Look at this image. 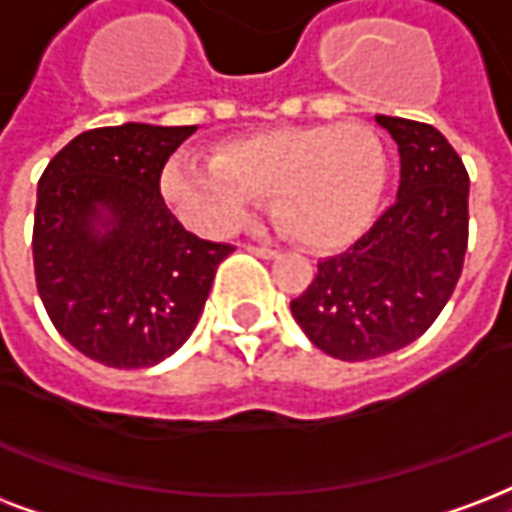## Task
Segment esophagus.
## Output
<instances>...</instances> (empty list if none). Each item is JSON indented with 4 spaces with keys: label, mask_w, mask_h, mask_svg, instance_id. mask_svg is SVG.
Instances as JSON below:
<instances>
[{
    "label": "esophagus",
    "mask_w": 512,
    "mask_h": 512,
    "mask_svg": "<svg viewBox=\"0 0 512 512\" xmlns=\"http://www.w3.org/2000/svg\"><path fill=\"white\" fill-rule=\"evenodd\" d=\"M246 252H252L255 257H263V260H274V257H279V252H276V249H268V246H246Z\"/></svg>",
    "instance_id": "1"
}]
</instances>
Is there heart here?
I'll return each instance as SVG.
<instances>
[{"mask_svg":"<svg viewBox=\"0 0 512 512\" xmlns=\"http://www.w3.org/2000/svg\"><path fill=\"white\" fill-rule=\"evenodd\" d=\"M160 184L198 233H233L271 195L276 222L298 244L333 252L372 227L388 184V151L361 121L282 127L227 143L214 160L176 154Z\"/></svg>","mask_w":512,"mask_h":512,"instance_id":"obj_1","label":"heart"}]
</instances>
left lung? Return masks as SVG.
I'll use <instances>...</instances> for the list:
<instances>
[{
	"label": "left lung",
	"mask_w": 512,
	"mask_h": 512,
	"mask_svg": "<svg viewBox=\"0 0 512 512\" xmlns=\"http://www.w3.org/2000/svg\"><path fill=\"white\" fill-rule=\"evenodd\" d=\"M401 157L393 206L298 295L295 323L342 361H369L407 347L453 295L467 252L469 176L431 124L374 116Z\"/></svg>",
	"instance_id": "1"
}]
</instances>
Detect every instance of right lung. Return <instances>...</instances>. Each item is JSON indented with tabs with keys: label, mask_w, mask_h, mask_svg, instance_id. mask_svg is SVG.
Masks as SVG:
<instances>
[{
	"label": "right lung",
	"mask_w": 512,
	"mask_h": 512,
	"mask_svg": "<svg viewBox=\"0 0 512 512\" xmlns=\"http://www.w3.org/2000/svg\"><path fill=\"white\" fill-rule=\"evenodd\" d=\"M195 130L127 121L81 132L37 184V293L56 331L113 369L179 350L233 252L187 233L160 192L165 162Z\"/></svg>",
	"instance_id": "obj_1"
}]
</instances>
